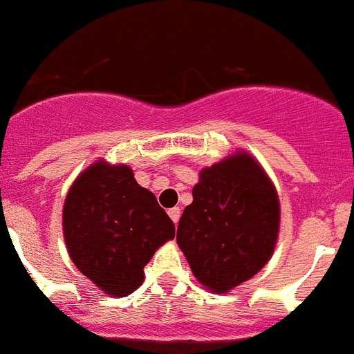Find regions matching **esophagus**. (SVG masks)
<instances>
[{"instance_id":"esophagus-1","label":"esophagus","mask_w":354,"mask_h":354,"mask_svg":"<svg viewBox=\"0 0 354 354\" xmlns=\"http://www.w3.org/2000/svg\"><path fill=\"white\" fill-rule=\"evenodd\" d=\"M168 216H170L171 221H174V223L177 225V223H179V218H180V209L179 207L168 209Z\"/></svg>"}]
</instances>
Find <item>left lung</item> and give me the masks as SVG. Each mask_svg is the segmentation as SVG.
<instances>
[{"instance_id": "1", "label": "left lung", "mask_w": 354, "mask_h": 354, "mask_svg": "<svg viewBox=\"0 0 354 354\" xmlns=\"http://www.w3.org/2000/svg\"><path fill=\"white\" fill-rule=\"evenodd\" d=\"M280 200L273 183L245 150L200 171L184 209L177 245L200 283L223 294L246 282L273 255Z\"/></svg>"}]
</instances>
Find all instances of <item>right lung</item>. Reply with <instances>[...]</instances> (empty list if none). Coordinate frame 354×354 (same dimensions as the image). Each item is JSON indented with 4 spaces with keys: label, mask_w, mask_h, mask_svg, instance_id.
<instances>
[{
    "label": "right lung",
    "mask_w": 354,
    "mask_h": 354,
    "mask_svg": "<svg viewBox=\"0 0 354 354\" xmlns=\"http://www.w3.org/2000/svg\"><path fill=\"white\" fill-rule=\"evenodd\" d=\"M64 237L77 270L109 296H127L143 282L156 250L175 237L174 221L127 165L99 159L71 186Z\"/></svg>",
    "instance_id": "1"
}]
</instances>
